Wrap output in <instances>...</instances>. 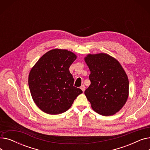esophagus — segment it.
Returning <instances> with one entry per match:
<instances>
[{
  "instance_id": "obj_1",
  "label": "esophagus",
  "mask_w": 150,
  "mask_h": 150,
  "mask_svg": "<svg viewBox=\"0 0 150 150\" xmlns=\"http://www.w3.org/2000/svg\"><path fill=\"white\" fill-rule=\"evenodd\" d=\"M80 88H81V89L83 91V92H84V91H85V88H86V87H85V86L83 84V85H82V86H81Z\"/></svg>"
}]
</instances>
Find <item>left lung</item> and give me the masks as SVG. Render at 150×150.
Returning a JSON list of instances; mask_svg holds the SVG:
<instances>
[{"mask_svg": "<svg viewBox=\"0 0 150 150\" xmlns=\"http://www.w3.org/2000/svg\"><path fill=\"white\" fill-rule=\"evenodd\" d=\"M84 61L91 71V84L84 93L92 108L102 115L115 114L128 98L127 74L119 62L106 53L89 54Z\"/></svg>", "mask_w": 150, "mask_h": 150, "instance_id": "left-lung-1", "label": "left lung"}]
</instances>
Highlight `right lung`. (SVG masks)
<instances>
[{"label":"right lung","mask_w":150,"mask_h":150,"mask_svg":"<svg viewBox=\"0 0 150 150\" xmlns=\"http://www.w3.org/2000/svg\"><path fill=\"white\" fill-rule=\"evenodd\" d=\"M75 54L55 49L45 53L31 69L28 86L32 98L43 112L57 115L67 111L83 91L74 86L69 67Z\"/></svg>","instance_id":"right-lung-1"}]
</instances>
